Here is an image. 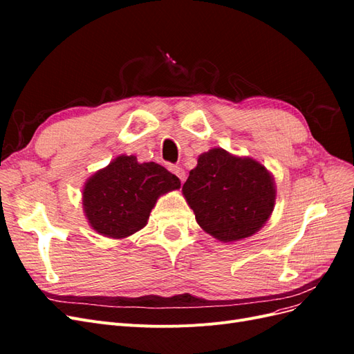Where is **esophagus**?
Returning <instances> with one entry per match:
<instances>
[{"instance_id":"esophagus-1","label":"esophagus","mask_w":354,"mask_h":354,"mask_svg":"<svg viewBox=\"0 0 354 354\" xmlns=\"http://www.w3.org/2000/svg\"><path fill=\"white\" fill-rule=\"evenodd\" d=\"M169 169H171V173H174V174L180 178L181 183H183V181L186 180V173H185V169L181 168V167H178V165H173V167H171Z\"/></svg>"}]
</instances>
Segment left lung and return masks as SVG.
Here are the masks:
<instances>
[{
	"instance_id": "left-lung-1",
	"label": "left lung",
	"mask_w": 354,
	"mask_h": 354,
	"mask_svg": "<svg viewBox=\"0 0 354 354\" xmlns=\"http://www.w3.org/2000/svg\"><path fill=\"white\" fill-rule=\"evenodd\" d=\"M181 190L199 226L221 242L241 241L259 232L276 199L273 177L264 165L220 147L198 158Z\"/></svg>"
}]
</instances>
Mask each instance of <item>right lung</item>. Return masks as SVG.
Here are the masks:
<instances>
[{
  "label": "right lung",
  "instance_id": "obj_1",
  "mask_svg": "<svg viewBox=\"0 0 354 354\" xmlns=\"http://www.w3.org/2000/svg\"><path fill=\"white\" fill-rule=\"evenodd\" d=\"M176 189H180L178 177L164 167L121 155L87 180L84 212L95 232L122 239L143 229L158 198Z\"/></svg>",
  "mask_w": 354,
  "mask_h": 354
}]
</instances>
